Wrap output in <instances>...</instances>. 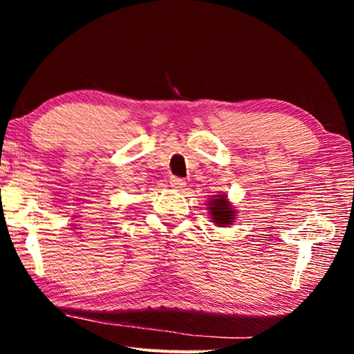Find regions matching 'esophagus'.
<instances>
[{"instance_id":"esophagus-1","label":"esophagus","mask_w":354,"mask_h":354,"mask_svg":"<svg viewBox=\"0 0 354 354\" xmlns=\"http://www.w3.org/2000/svg\"><path fill=\"white\" fill-rule=\"evenodd\" d=\"M170 185H171V187H176V189H179V187H184V185H185V181H184L183 178L171 176V178H170Z\"/></svg>"}]
</instances>
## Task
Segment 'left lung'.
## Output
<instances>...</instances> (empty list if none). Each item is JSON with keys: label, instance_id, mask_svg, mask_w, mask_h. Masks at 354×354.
I'll list each match as a JSON object with an SVG mask.
<instances>
[{"label": "left lung", "instance_id": "left-lung-1", "mask_svg": "<svg viewBox=\"0 0 354 354\" xmlns=\"http://www.w3.org/2000/svg\"><path fill=\"white\" fill-rule=\"evenodd\" d=\"M209 214H211L212 221L218 226L231 225V221L234 220V211L227 205V201L223 195H217V198L209 203Z\"/></svg>", "mask_w": 354, "mask_h": 354}]
</instances>
